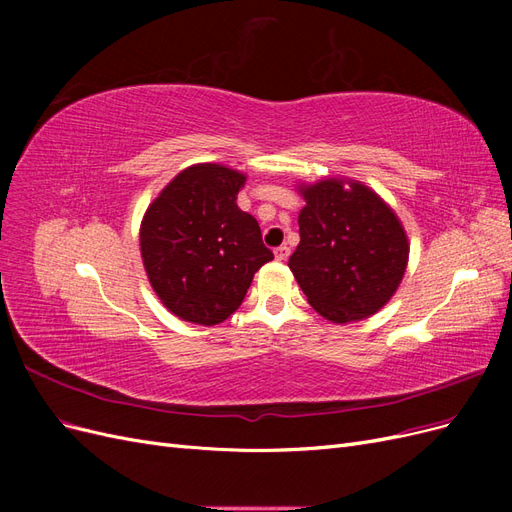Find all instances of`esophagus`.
<instances>
[{"mask_svg": "<svg viewBox=\"0 0 512 512\" xmlns=\"http://www.w3.org/2000/svg\"><path fill=\"white\" fill-rule=\"evenodd\" d=\"M288 256H290V247H288V245L275 247V258H277V260L284 262V260H288Z\"/></svg>", "mask_w": 512, "mask_h": 512, "instance_id": "esophagus-1", "label": "esophagus"}]
</instances>
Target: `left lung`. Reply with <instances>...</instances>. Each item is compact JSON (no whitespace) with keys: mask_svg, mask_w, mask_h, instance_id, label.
I'll return each mask as SVG.
<instances>
[{"mask_svg":"<svg viewBox=\"0 0 512 512\" xmlns=\"http://www.w3.org/2000/svg\"><path fill=\"white\" fill-rule=\"evenodd\" d=\"M301 241L288 267L320 316L346 324L391 301L408 267L410 243L395 211L361 181L299 185Z\"/></svg>","mask_w":512,"mask_h":512,"instance_id":"obj_1","label":"left lung"}]
</instances>
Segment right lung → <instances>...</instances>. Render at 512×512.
Segmentation results:
<instances>
[{
  "label": "right lung",
  "instance_id": "add662e5",
  "mask_svg": "<svg viewBox=\"0 0 512 512\" xmlns=\"http://www.w3.org/2000/svg\"><path fill=\"white\" fill-rule=\"evenodd\" d=\"M245 175L194 164L145 211L141 256L168 312L194 324H220L245 299L254 273L273 260L254 215L237 207Z\"/></svg>",
  "mask_w": 512,
  "mask_h": 512
}]
</instances>
